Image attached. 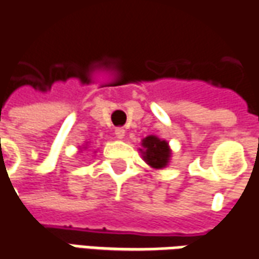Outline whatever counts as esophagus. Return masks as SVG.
Here are the masks:
<instances>
[{
  "instance_id": "esophagus-1",
  "label": "esophagus",
  "mask_w": 259,
  "mask_h": 259,
  "mask_svg": "<svg viewBox=\"0 0 259 259\" xmlns=\"http://www.w3.org/2000/svg\"><path fill=\"white\" fill-rule=\"evenodd\" d=\"M115 136H116V139H123L124 137L123 127H116V129H115Z\"/></svg>"
}]
</instances>
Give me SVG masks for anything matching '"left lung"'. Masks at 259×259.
Here are the masks:
<instances>
[{"instance_id":"obj_1","label":"left lung","mask_w":259,"mask_h":259,"mask_svg":"<svg viewBox=\"0 0 259 259\" xmlns=\"http://www.w3.org/2000/svg\"><path fill=\"white\" fill-rule=\"evenodd\" d=\"M143 157L148 165L153 168H162L168 164L171 157V150L165 140H160L155 136H148L143 140Z\"/></svg>"}]
</instances>
